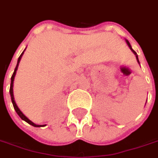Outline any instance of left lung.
Masks as SVG:
<instances>
[{
	"instance_id": "obj_1",
	"label": "left lung",
	"mask_w": 158,
	"mask_h": 158,
	"mask_svg": "<svg viewBox=\"0 0 158 158\" xmlns=\"http://www.w3.org/2000/svg\"><path fill=\"white\" fill-rule=\"evenodd\" d=\"M126 40V43H127V45H129V48H130V50H131V51H132V52H133V53H134V54H135V55L136 60H137V62H138V63H139V58H138V55H137V53H136V52H135V51H134V50H133V49H132V47H131V45H130V44H129V42L128 41V40Z\"/></svg>"
}]
</instances>
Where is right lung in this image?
Segmentation results:
<instances>
[{"instance_id":"1","label":"right lung","mask_w":158,"mask_h":158,"mask_svg":"<svg viewBox=\"0 0 158 158\" xmlns=\"http://www.w3.org/2000/svg\"><path fill=\"white\" fill-rule=\"evenodd\" d=\"M25 51V50H24ZM24 51L23 52V53L20 55V56L19 57V59H18V63H17V66H16L15 69H14V72H13V74H12V78H11V86H10V90H9V92H10V96H11V99H12V105H13V107H14V109H15L16 113H18V115H19L21 118L23 119V120H24L25 122H27L28 123H29L30 125L34 126V127H44L45 125H39V124H35V123H33L31 120H29L27 117L23 114V113L20 111V109L19 108V106H17V104H16L15 102V100H14V96H13V81H14V78H15V75H16V73H17V70H18V68H19V62H20V60H21V58H22V56L23 54V52H24Z\"/></svg>"}]
</instances>
